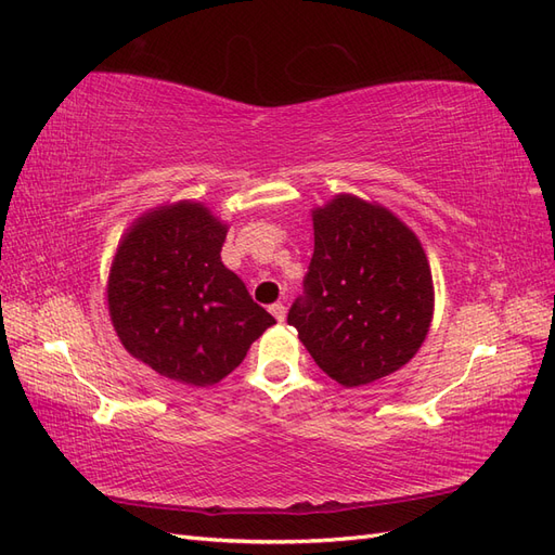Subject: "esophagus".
<instances>
[{"label": "esophagus", "instance_id": "esophagus-1", "mask_svg": "<svg viewBox=\"0 0 555 555\" xmlns=\"http://www.w3.org/2000/svg\"><path fill=\"white\" fill-rule=\"evenodd\" d=\"M271 312H273V317L278 319V322H284V317H287V308H284V304H273Z\"/></svg>", "mask_w": 555, "mask_h": 555}]
</instances>
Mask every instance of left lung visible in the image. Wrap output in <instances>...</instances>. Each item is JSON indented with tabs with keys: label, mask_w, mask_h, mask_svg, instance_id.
Masks as SVG:
<instances>
[{
	"label": "left lung",
	"mask_w": 555,
	"mask_h": 555,
	"mask_svg": "<svg viewBox=\"0 0 555 555\" xmlns=\"http://www.w3.org/2000/svg\"><path fill=\"white\" fill-rule=\"evenodd\" d=\"M314 255L287 322L343 386L400 371L426 340L433 278L410 227L377 204L338 194L312 210Z\"/></svg>",
	"instance_id": "obj_1"
}]
</instances>
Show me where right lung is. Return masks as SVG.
I'll list each match as a JSON object with an SVG mask.
<instances>
[{
    "label": "right lung",
    "mask_w": 555,
    "mask_h": 555,
    "mask_svg": "<svg viewBox=\"0 0 555 555\" xmlns=\"http://www.w3.org/2000/svg\"><path fill=\"white\" fill-rule=\"evenodd\" d=\"M227 224L194 201L150 210L117 245L108 312L133 359L162 377L210 386L275 324L222 263Z\"/></svg>",
    "instance_id": "1"
}]
</instances>
